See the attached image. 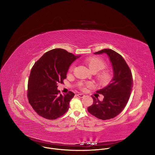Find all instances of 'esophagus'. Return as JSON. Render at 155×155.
Masks as SVG:
<instances>
[{
    "label": "esophagus",
    "mask_w": 155,
    "mask_h": 155,
    "mask_svg": "<svg viewBox=\"0 0 155 155\" xmlns=\"http://www.w3.org/2000/svg\"><path fill=\"white\" fill-rule=\"evenodd\" d=\"M77 96L79 97V98H83L85 96V95H84L83 94H78Z\"/></svg>",
    "instance_id": "esophagus-1"
}]
</instances>
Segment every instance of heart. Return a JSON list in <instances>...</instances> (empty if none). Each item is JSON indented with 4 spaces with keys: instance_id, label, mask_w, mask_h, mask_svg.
Listing matches in <instances>:
<instances>
[{
    "instance_id": "b5f03b06",
    "label": "heart",
    "mask_w": 155,
    "mask_h": 155,
    "mask_svg": "<svg viewBox=\"0 0 155 155\" xmlns=\"http://www.w3.org/2000/svg\"><path fill=\"white\" fill-rule=\"evenodd\" d=\"M86 63L89 68L93 72H96V73L103 70L106 66V63L102 59L98 57H93L88 58L86 60ZM72 70H73V67L70 68V71H72ZM111 76H112V74L110 71L109 70H106L101 73L99 78H100V79L103 82H108L110 80ZM90 85H91V83H87L86 84V85L87 86H89ZM81 85L83 88L85 87V85L84 84H81Z\"/></svg>"
}]
</instances>
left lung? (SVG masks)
<instances>
[{
    "label": "left lung",
    "mask_w": 155,
    "mask_h": 155,
    "mask_svg": "<svg viewBox=\"0 0 155 155\" xmlns=\"http://www.w3.org/2000/svg\"><path fill=\"white\" fill-rule=\"evenodd\" d=\"M106 54L110 61L113 77L109 84L97 92L104 95L103 101L92 97L93 104L88 111L93 116L101 120L116 117L125 108L133 90V76L130 67L124 58L116 52L104 49L94 54Z\"/></svg>",
    "instance_id": "8db88e82"
}]
</instances>
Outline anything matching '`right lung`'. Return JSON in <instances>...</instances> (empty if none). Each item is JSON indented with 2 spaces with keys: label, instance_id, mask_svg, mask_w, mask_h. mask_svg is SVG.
<instances>
[{
  "label": "right lung",
  "instance_id": "add662e5",
  "mask_svg": "<svg viewBox=\"0 0 155 155\" xmlns=\"http://www.w3.org/2000/svg\"><path fill=\"white\" fill-rule=\"evenodd\" d=\"M81 55L65 49H52L42 56L32 67L28 82V102L35 111L47 119H55L68 110L74 94H59L58 83H63L69 67Z\"/></svg>",
  "mask_w": 155,
  "mask_h": 155
}]
</instances>
